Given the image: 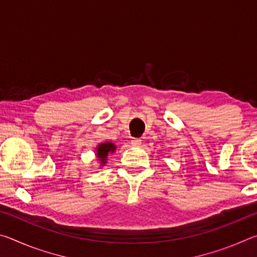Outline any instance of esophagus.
<instances>
[{
    "label": "esophagus",
    "instance_id": "obj_1",
    "mask_svg": "<svg viewBox=\"0 0 257 257\" xmlns=\"http://www.w3.org/2000/svg\"><path fill=\"white\" fill-rule=\"evenodd\" d=\"M142 144V141L139 138H133L132 139V145L133 146H138V145H141Z\"/></svg>",
    "mask_w": 257,
    "mask_h": 257
}]
</instances>
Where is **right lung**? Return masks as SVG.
Here are the masks:
<instances>
[{
    "instance_id": "1",
    "label": "right lung",
    "mask_w": 257,
    "mask_h": 257,
    "mask_svg": "<svg viewBox=\"0 0 257 257\" xmlns=\"http://www.w3.org/2000/svg\"><path fill=\"white\" fill-rule=\"evenodd\" d=\"M116 150V145L112 142H103L99 143L95 149V155H96V160L99 167H104L106 165L108 156L113 154Z\"/></svg>"
}]
</instances>
